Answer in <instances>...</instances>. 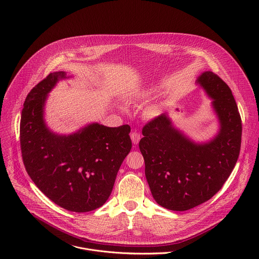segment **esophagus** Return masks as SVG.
Wrapping results in <instances>:
<instances>
[{
    "label": "esophagus",
    "mask_w": 259,
    "mask_h": 259,
    "mask_svg": "<svg viewBox=\"0 0 259 259\" xmlns=\"http://www.w3.org/2000/svg\"><path fill=\"white\" fill-rule=\"evenodd\" d=\"M131 139H132V142H133L134 145H138L140 143V140H141V135L137 132H134L131 135Z\"/></svg>",
    "instance_id": "esophagus-1"
}]
</instances>
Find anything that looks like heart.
Returning <instances> with one entry per match:
<instances>
[{
    "label": "heart",
    "mask_w": 259,
    "mask_h": 259,
    "mask_svg": "<svg viewBox=\"0 0 259 259\" xmlns=\"http://www.w3.org/2000/svg\"><path fill=\"white\" fill-rule=\"evenodd\" d=\"M156 92V88L154 87H149V88H146L140 91L139 95H138V99L139 100H148L149 99L154 93ZM162 111V106L159 104H153L151 106H149L147 110V113L150 117H154L156 115H158Z\"/></svg>",
    "instance_id": "obj_1"
}]
</instances>
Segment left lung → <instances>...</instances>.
Segmentation results:
<instances>
[{"instance_id":"left-lung-1","label":"left lung","mask_w":259,"mask_h":259,"mask_svg":"<svg viewBox=\"0 0 259 259\" xmlns=\"http://www.w3.org/2000/svg\"><path fill=\"white\" fill-rule=\"evenodd\" d=\"M196 83L211 100L218 134L195 142L162 113L144 126L140 141L151 194L160 206L175 211L210 199L230 176L240 150L241 118L231 90L210 71L199 74Z\"/></svg>"}]
</instances>
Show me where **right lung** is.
<instances>
[{"label":"right lung","mask_w":259,"mask_h":259,"mask_svg":"<svg viewBox=\"0 0 259 259\" xmlns=\"http://www.w3.org/2000/svg\"><path fill=\"white\" fill-rule=\"evenodd\" d=\"M69 77L51 73L29 93L21 116V149L28 175L47 197L67 210L88 212L110 197L132 148L131 126L92 122L70 135L50 130L45 119L48 96Z\"/></svg>","instance_id":"1"}]
</instances>
